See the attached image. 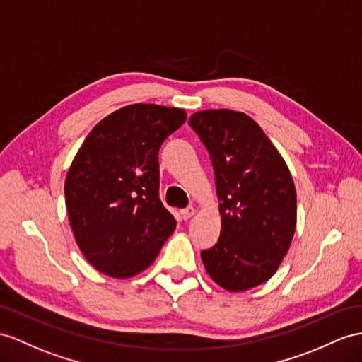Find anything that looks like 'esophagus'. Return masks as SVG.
<instances>
[{
	"instance_id": "obj_1",
	"label": "esophagus",
	"mask_w": 362,
	"mask_h": 362,
	"mask_svg": "<svg viewBox=\"0 0 362 362\" xmlns=\"http://www.w3.org/2000/svg\"><path fill=\"white\" fill-rule=\"evenodd\" d=\"M193 215H195V209H193L192 206H189V207H186V209H182V210H181V216H182L184 221H187V219H189V218H192Z\"/></svg>"
}]
</instances>
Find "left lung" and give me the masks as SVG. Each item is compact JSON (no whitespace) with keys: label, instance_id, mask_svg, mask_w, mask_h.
<instances>
[{"label":"left lung","instance_id":"1","mask_svg":"<svg viewBox=\"0 0 362 362\" xmlns=\"http://www.w3.org/2000/svg\"><path fill=\"white\" fill-rule=\"evenodd\" d=\"M189 126L214 165L221 233L201 252L210 278L228 292L266 283L279 267L296 227V190L283 156L250 117L202 110Z\"/></svg>","mask_w":362,"mask_h":362}]
</instances>
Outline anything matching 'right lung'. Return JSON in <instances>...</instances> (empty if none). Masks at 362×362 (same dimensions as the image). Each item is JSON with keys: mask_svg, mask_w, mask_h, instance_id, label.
I'll return each instance as SVG.
<instances>
[{"mask_svg": "<svg viewBox=\"0 0 362 362\" xmlns=\"http://www.w3.org/2000/svg\"><path fill=\"white\" fill-rule=\"evenodd\" d=\"M186 112L132 104L96 124L66 176L78 247L104 275L130 278L155 261L176 221L160 199L158 152Z\"/></svg>", "mask_w": 362, "mask_h": 362, "instance_id": "1", "label": "right lung"}]
</instances>
